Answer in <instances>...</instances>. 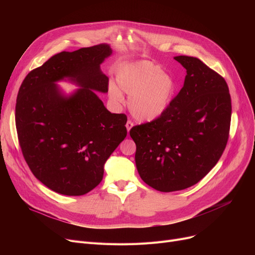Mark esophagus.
<instances>
[{"label": "esophagus", "mask_w": 255, "mask_h": 255, "mask_svg": "<svg viewBox=\"0 0 255 255\" xmlns=\"http://www.w3.org/2000/svg\"><path fill=\"white\" fill-rule=\"evenodd\" d=\"M133 125H134V124H133L132 121H128V122L126 123V128H127V131H128V132H129L130 129L133 127Z\"/></svg>", "instance_id": "34e87169"}]
</instances>
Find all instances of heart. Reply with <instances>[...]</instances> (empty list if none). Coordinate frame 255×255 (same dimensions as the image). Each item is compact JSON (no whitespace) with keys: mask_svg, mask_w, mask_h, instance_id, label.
Masks as SVG:
<instances>
[{"mask_svg":"<svg viewBox=\"0 0 255 255\" xmlns=\"http://www.w3.org/2000/svg\"><path fill=\"white\" fill-rule=\"evenodd\" d=\"M117 80L110 83L111 99L121 105L124 103L123 90L129 95L128 109L140 122H151L161 117L169 107L176 91L173 77L163 72L159 65L151 62H137L118 72Z\"/></svg>","mask_w":255,"mask_h":255,"instance_id":"obj_1","label":"heart"}]
</instances>
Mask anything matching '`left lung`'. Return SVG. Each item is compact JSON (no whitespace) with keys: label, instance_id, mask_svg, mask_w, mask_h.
Wrapping results in <instances>:
<instances>
[{"label":"left lung","instance_id":"left-lung-1","mask_svg":"<svg viewBox=\"0 0 255 255\" xmlns=\"http://www.w3.org/2000/svg\"><path fill=\"white\" fill-rule=\"evenodd\" d=\"M175 60L187 72L183 88L161 117L130 130L141 180L161 192L186 189L208 175L225 149L232 118L225 79L197 58Z\"/></svg>","mask_w":255,"mask_h":255}]
</instances>
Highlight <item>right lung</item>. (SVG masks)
Instances as JSON below:
<instances>
[{
	"instance_id": "right-lung-1",
	"label": "right lung",
	"mask_w": 255,
	"mask_h": 255,
	"mask_svg": "<svg viewBox=\"0 0 255 255\" xmlns=\"http://www.w3.org/2000/svg\"><path fill=\"white\" fill-rule=\"evenodd\" d=\"M107 44L62 51L25 76L15 123L20 149L33 175L47 188L77 196L102 181L104 163L127 135L124 114L105 109L96 92L109 91L100 64ZM68 78L81 88L65 97L54 84Z\"/></svg>"
}]
</instances>
